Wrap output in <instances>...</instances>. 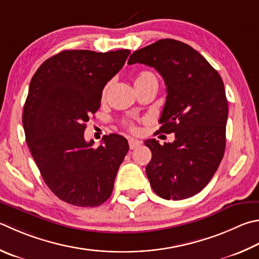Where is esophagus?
<instances>
[{"label": "esophagus", "instance_id": "obj_1", "mask_svg": "<svg viewBox=\"0 0 259 259\" xmlns=\"http://www.w3.org/2000/svg\"><path fill=\"white\" fill-rule=\"evenodd\" d=\"M139 146H140L139 140L129 139V147H130V149H136L137 147H139Z\"/></svg>", "mask_w": 259, "mask_h": 259}]
</instances>
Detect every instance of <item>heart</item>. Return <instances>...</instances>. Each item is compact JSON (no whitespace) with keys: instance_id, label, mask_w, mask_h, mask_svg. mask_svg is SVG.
Returning <instances> with one entry per match:
<instances>
[{"instance_id":"heart-1","label":"heart","mask_w":259,"mask_h":259,"mask_svg":"<svg viewBox=\"0 0 259 259\" xmlns=\"http://www.w3.org/2000/svg\"><path fill=\"white\" fill-rule=\"evenodd\" d=\"M150 80H156V77H155V74L152 73V72H149V71H143V72H140V73L138 74L137 78H136L135 83H142V82L150 81ZM109 87H110V83L107 84V86L105 87L104 92H103V95H105L106 92H107V89H109ZM126 126H128V128H129L131 131H136V130H137V129H136L135 124L131 123V122H128V123H126Z\"/></svg>"}]
</instances>
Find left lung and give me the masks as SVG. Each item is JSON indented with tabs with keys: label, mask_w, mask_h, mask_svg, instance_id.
<instances>
[{
	"label": "left lung",
	"mask_w": 259,
	"mask_h": 259,
	"mask_svg": "<svg viewBox=\"0 0 259 259\" xmlns=\"http://www.w3.org/2000/svg\"><path fill=\"white\" fill-rule=\"evenodd\" d=\"M149 65L166 86L158 133L175 142L145 140L152 152L146 173L155 194L181 200L208 185L225 150L228 101L219 72L203 55L176 39H159L130 55L128 64Z\"/></svg>",
	"instance_id": "obj_1"
}]
</instances>
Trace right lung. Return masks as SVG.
<instances>
[{
  "mask_svg": "<svg viewBox=\"0 0 259 259\" xmlns=\"http://www.w3.org/2000/svg\"><path fill=\"white\" fill-rule=\"evenodd\" d=\"M129 54V50L62 51L31 78L22 113L26 142L45 183L65 203L96 207L113 191L128 140L106 135L94 148L83 133L89 116L100 109L105 84Z\"/></svg>",
  "mask_w": 259,
  "mask_h": 259,
  "instance_id": "add662e5",
  "label": "right lung"
}]
</instances>
